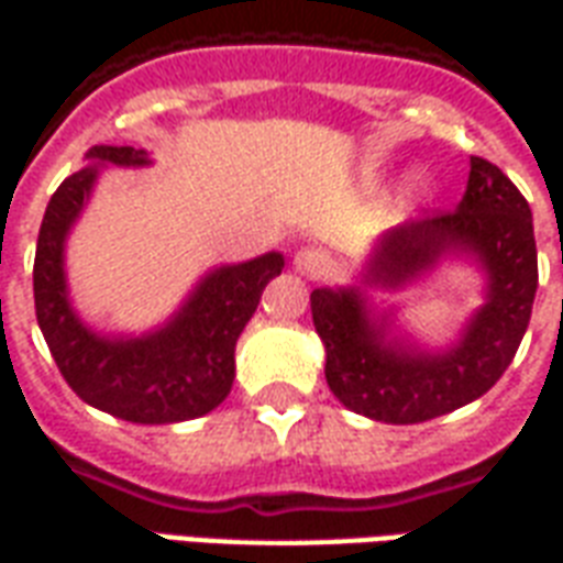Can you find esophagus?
I'll use <instances>...</instances> for the list:
<instances>
[{
	"instance_id": "1",
	"label": "esophagus",
	"mask_w": 563,
	"mask_h": 563,
	"mask_svg": "<svg viewBox=\"0 0 563 563\" xmlns=\"http://www.w3.org/2000/svg\"><path fill=\"white\" fill-rule=\"evenodd\" d=\"M295 271L310 277V280H319V277H328L334 271V260L322 247H301L295 253Z\"/></svg>"
}]
</instances>
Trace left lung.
Instances as JSON below:
<instances>
[{"label": "left lung", "mask_w": 563, "mask_h": 563, "mask_svg": "<svg viewBox=\"0 0 563 563\" xmlns=\"http://www.w3.org/2000/svg\"><path fill=\"white\" fill-rule=\"evenodd\" d=\"M451 253L477 260L486 303L441 352L390 336V319L373 313L361 286L313 289L324 378L345 409L385 423H420L483 397L504 376L531 322L534 220L514 181L483 157H472L465 197L453 211L409 220L378 239L364 286L399 289Z\"/></svg>", "instance_id": "left-lung-1"}]
</instances>
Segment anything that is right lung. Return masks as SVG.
<instances>
[{
  "instance_id": "right-lung-1",
  "label": "right lung",
  "mask_w": 563,
  "mask_h": 563,
  "mask_svg": "<svg viewBox=\"0 0 563 563\" xmlns=\"http://www.w3.org/2000/svg\"><path fill=\"white\" fill-rule=\"evenodd\" d=\"M89 166L49 199L35 250V316L70 390L95 409L131 423L202 418L232 390L235 343L260 307L262 289L283 271V253L220 265L197 283L181 310L143 336H107L74 313L65 283V239L101 166L152 164L143 148L91 145Z\"/></svg>"
}]
</instances>
